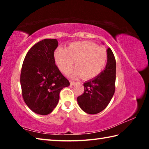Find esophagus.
I'll return each instance as SVG.
<instances>
[{
    "mask_svg": "<svg viewBox=\"0 0 149 149\" xmlns=\"http://www.w3.org/2000/svg\"><path fill=\"white\" fill-rule=\"evenodd\" d=\"M75 84H76V83H75V82L72 81H70V85H71L72 86H74V85H75Z\"/></svg>",
    "mask_w": 149,
    "mask_h": 149,
    "instance_id": "34e87169",
    "label": "esophagus"
}]
</instances>
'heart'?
I'll list each match as a JSON object with an SVG mask.
<instances>
[{
  "instance_id": "heart-1",
  "label": "heart",
  "mask_w": 149,
  "mask_h": 149,
  "mask_svg": "<svg viewBox=\"0 0 149 149\" xmlns=\"http://www.w3.org/2000/svg\"><path fill=\"white\" fill-rule=\"evenodd\" d=\"M54 59L63 73H67L74 64L76 67L69 72L73 77L83 76L89 79L102 71L107 62L104 49L90 41H78L70 44L65 49L59 47L54 52Z\"/></svg>"
}]
</instances>
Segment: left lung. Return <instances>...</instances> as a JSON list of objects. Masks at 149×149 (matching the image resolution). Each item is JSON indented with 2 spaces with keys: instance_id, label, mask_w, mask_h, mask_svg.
<instances>
[{
  "instance_id": "obj_1",
  "label": "left lung",
  "mask_w": 149,
  "mask_h": 149,
  "mask_svg": "<svg viewBox=\"0 0 149 149\" xmlns=\"http://www.w3.org/2000/svg\"><path fill=\"white\" fill-rule=\"evenodd\" d=\"M107 52V63L104 70L97 76L84 83V93L77 99L79 107L87 114H95L101 112L114 94L116 63L110 48Z\"/></svg>"
}]
</instances>
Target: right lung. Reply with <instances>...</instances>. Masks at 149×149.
<instances>
[{"instance_id": "right-lung-1", "label": "right lung", "mask_w": 149, "mask_h": 149, "mask_svg": "<svg viewBox=\"0 0 149 149\" xmlns=\"http://www.w3.org/2000/svg\"><path fill=\"white\" fill-rule=\"evenodd\" d=\"M56 39H45L34 45L25 57L20 75L22 96L33 112L51 113L59 101L60 91L70 82L55 64Z\"/></svg>"}]
</instances>
